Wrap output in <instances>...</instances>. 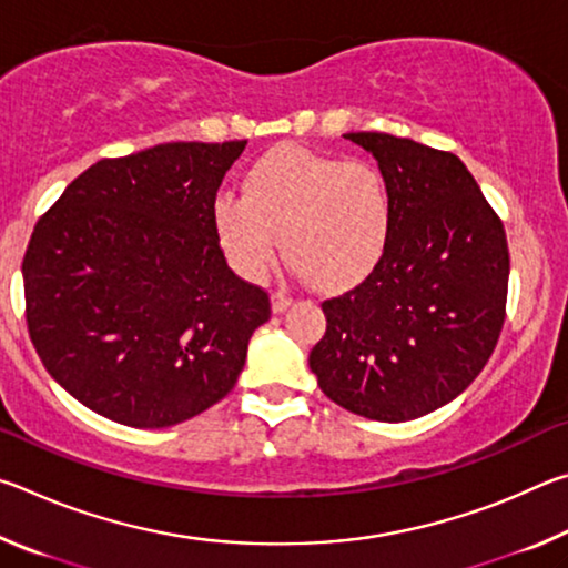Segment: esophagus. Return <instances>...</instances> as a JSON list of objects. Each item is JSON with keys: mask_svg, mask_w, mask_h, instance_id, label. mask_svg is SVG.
Here are the masks:
<instances>
[{"mask_svg": "<svg viewBox=\"0 0 568 568\" xmlns=\"http://www.w3.org/2000/svg\"><path fill=\"white\" fill-rule=\"evenodd\" d=\"M271 301H273V313H283V311H287V307L293 305V297L287 295V293H283V291H275L271 295Z\"/></svg>", "mask_w": 568, "mask_h": 568, "instance_id": "esophagus-1", "label": "esophagus"}]
</instances>
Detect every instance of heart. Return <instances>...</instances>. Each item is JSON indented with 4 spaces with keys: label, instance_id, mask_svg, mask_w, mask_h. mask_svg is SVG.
Instances as JSON below:
<instances>
[{
    "label": "heart",
    "instance_id": "heart-1",
    "mask_svg": "<svg viewBox=\"0 0 568 568\" xmlns=\"http://www.w3.org/2000/svg\"><path fill=\"white\" fill-rule=\"evenodd\" d=\"M396 203L383 172L285 145L255 160L243 197L213 203L215 237L227 263L247 281H263L281 250L315 291L361 285L386 255Z\"/></svg>",
    "mask_w": 568,
    "mask_h": 568
}]
</instances>
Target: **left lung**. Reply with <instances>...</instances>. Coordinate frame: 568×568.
Returning a JSON list of instances; mask_svg holds the SVG:
<instances>
[{
	"mask_svg": "<svg viewBox=\"0 0 568 568\" xmlns=\"http://www.w3.org/2000/svg\"><path fill=\"white\" fill-rule=\"evenodd\" d=\"M345 138L378 160L396 217L376 271L323 301L328 325L307 363L345 410L413 420L464 393L491 358L506 318V230L454 152L386 132Z\"/></svg>",
	"mask_w": 568,
	"mask_h": 568,
	"instance_id": "left-lung-1",
	"label": "left lung"
}]
</instances>
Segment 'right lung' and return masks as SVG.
I'll use <instances>...</instances> for the list:
<instances>
[{"mask_svg":"<svg viewBox=\"0 0 568 568\" xmlns=\"http://www.w3.org/2000/svg\"><path fill=\"white\" fill-rule=\"evenodd\" d=\"M247 140L108 158L37 220L22 261L44 368L100 416L168 428L225 398L271 297L227 267L213 203Z\"/></svg>","mask_w":568,"mask_h":568,"instance_id":"1","label":"right lung"}]
</instances>
